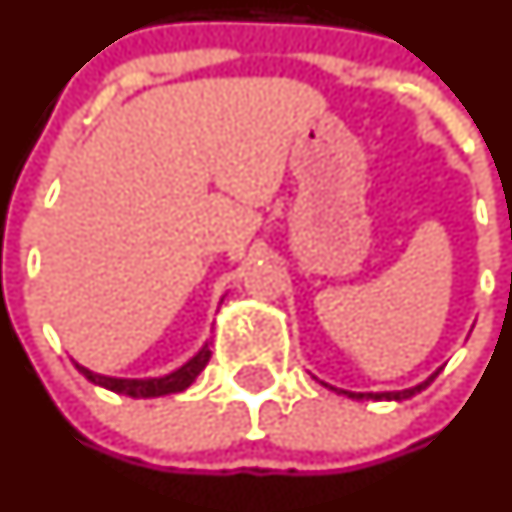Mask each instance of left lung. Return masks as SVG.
<instances>
[{
    "mask_svg": "<svg viewBox=\"0 0 512 512\" xmlns=\"http://www.w3.org/2000/svg\"><path fill=\"white\" fill-rule=\"evenodd\" d=\"M435 376H438V373H433L428 381H423L421 386H416V388H408V391H393V393H348V391H341V393H346L348 398H373V401H383V398H386V401H406V398L416 396V393H421L423 388L430 386V381H433ZM333 391H338V388H333Z\"/></svg>",
    "mask_w": 512,
    "mask_h": 512,
    "instance_id": "left-lung-1",
    "label": "left lung"
}]
</instances>
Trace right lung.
I'll use <instances>...</instances> for the list:
<instances>
[{"instance_id": "obj_1", "label": "right lung", "mask_w": 512, "mask_h": 512, "mask_svg": "<svg viewBox=\"0 0 512 512\" xmlns=\"http://www.w3.org/2000/svg\"><path fill=\"white\" fill-rule=\"evenodd\" d=\"M209 358H211V348L209 343H206V346L201 348L189 363H184L179 371L169 373V376L164 378H146V381H136V378H109V376H99V373H91L89 368L84 366H77V368L86 378H89L91 383H96V386L101 388H109V391L114 393H124V396H131V398H156V396H169V393H179L184 391V388H189L191 383L196 381V376L204 371Z\"/></svg>"}]
</instances>
